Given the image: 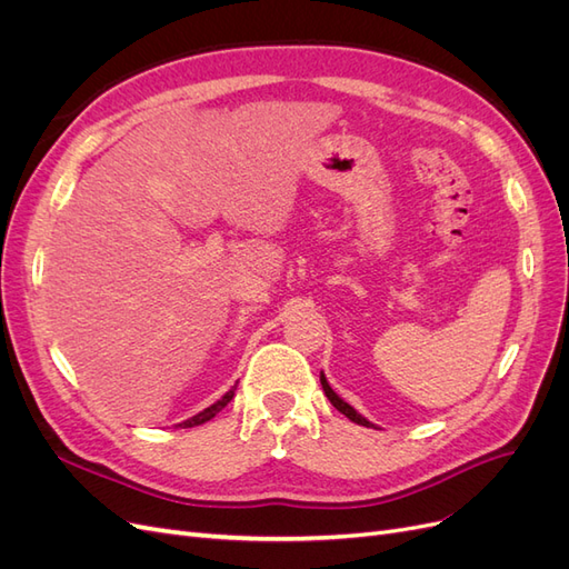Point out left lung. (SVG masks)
Returning a JSON list of instances; mask_svg holds the SVG:
<instances>
[{
  "instance_id": "obj_1",
  "label": "left lung",
  "mask_w": 569,
  "mask_h": 569,
  "mask_svg": "<svg viewBox=\"0 0 569 569\" xmlns=\"http://www.w3.org/2000/svg\"><path fill=\"white\" fill-rule=\"evenodd\" d=\"M320 385H322V391H325L327 399H330V403H332L339 412H343V416H347L351 422H356V425H363V427H372L363 416H360V412H356L347 401L339 399V396L332 391V387L327 385V380H325V375H322V372H320Z\"/></svg>"
}]
</instances>
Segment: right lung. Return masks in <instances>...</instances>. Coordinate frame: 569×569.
<instances>
[{"instance_id": "add662e5", "label": "right lung", "mask_w": 569, "mask_h": 569, "mask_svg": "<svg viewBox=\"0 0 569 569\" xmlns=\"http://www.w3.org/2000/svg\"><path fill=\"white\" fill-rule=\"evenodd\" d=\"M234 389L237 387H232L226 396H222V399L220 401H216L213 406H209V408H206V410H201V412H197V416L194 418H189V420H184V422H180L178 427H197V425H203V422H209L211 418H216L218 416V412L222 410V408H226L230 401H232V396H234Z\"/></svg>"}]
</instances>
